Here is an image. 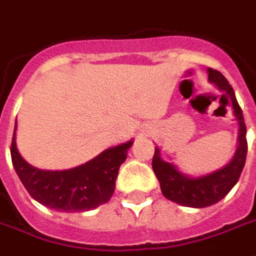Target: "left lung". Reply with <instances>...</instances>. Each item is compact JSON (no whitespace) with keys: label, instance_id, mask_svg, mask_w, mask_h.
Wrapping results in <instances>:
<instances>
[{"label":"left lung","instance_id":"1","mask_svg":"<svg viewBox=\"0 0 256 256\" xmlns=\"http://www.w3.org/2000/svg\"><path fill=\"white\" fill-rule=\"evenodd\" d=\"M207 72H208L210 82L215 84L218 89L225 93L224 96H228L230 98L233 114L238 122V138H237L238 146L234 156L225 167L196 178L185 176L178 172L174 164L163 160L160 158L159 148H155V155L152 159V168L160 182L163 196L174 203L186 207H194V208H203L218 203L230 192V189L236 185L244 168L248 150L247 138H246L247 128L233 88L220 71L208 68Z\"/></svg>","mask_w":256,"mask_h":256}]
</instances>
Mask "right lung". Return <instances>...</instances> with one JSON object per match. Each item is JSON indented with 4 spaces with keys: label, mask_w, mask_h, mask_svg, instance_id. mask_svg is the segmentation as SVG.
Instances as JSON below:
<instances>
[{
    "label": "right lung",
    "mask_w": 256,
    "mask_h": 256,
    "mask_svg": "<svg viewBox=\"0 0 256 256\" xmlns=\"http://www.w3.org/2000/svg\"><path fill=\"white\" fill-rule=\"evenodd\" d=\"M133 140L108 148L84 164L63 172L31 166L16 148V126L10 156L16 174L27 192L38 203L64 212L89 211L106 203L114 194L119 167L128 158Z\"/></svg>",
    "instance_id": "obj_1"
}]
</instances>
